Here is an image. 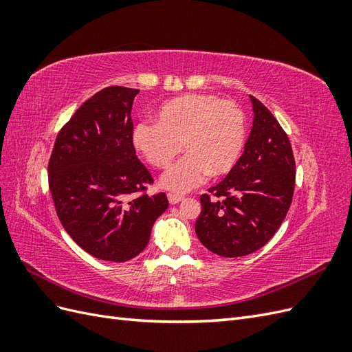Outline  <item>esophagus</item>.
<instances>
[{
	"mask_svg": "<svg viewBox=\"0 0 352 352\" xmlns=\"http://www.w3.org/2000/svg\"><path fill=\"white\" fill-rule=\"evenodd\" d=\"M167 198H168L170 204H177V202L182 201L185 197L184 195H177V194H168Z\"/></svg>",
	"mask_w": 352,
	"mask_h": 352,
	"instance_id": "esophagus-1",
	"label": "esophagus"
}]
</instances>
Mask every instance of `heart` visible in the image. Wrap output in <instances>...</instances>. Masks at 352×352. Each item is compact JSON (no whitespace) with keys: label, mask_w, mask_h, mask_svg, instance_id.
Returning <instances> with one entry per match:
<instances>
[{"label":"heart","mask_w":352,"mask_h":352,"mask_svg":"<svg viewBox=\"0 0 352 352\" xmlns=\"http://www.w3.org/2000/svg\"><path fill=\"white\" fill-rule=\"evenodd\" d=\"M245 142V114L238 104L208 94H185L157 111V123L142 120L132 144L154 167H167L184 148L186 155L170 167L162 185L177 194L198 186L210 173L226 175Z\"/></svg>","instance_id":"1"}]
</instances>
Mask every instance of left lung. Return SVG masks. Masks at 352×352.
Masks as SVG:
<instances>
[{"label":"left lung","instance_id":"left-lung-1","mask_svg":"<svg viewBox=\"0 0 352 352\" xmlns=\"http://www.w3.org/2000/svg\"><path fill=\"white\" fill-rule=\"evenodd\" d=\"M251 98L254 122L243 154L220 184L201 195L199 242L221 257H243L270 241L291 207L295 160L289 138L267 107Z\"/></svg>","mask_w":352,"mask_h":352}]
</instances>
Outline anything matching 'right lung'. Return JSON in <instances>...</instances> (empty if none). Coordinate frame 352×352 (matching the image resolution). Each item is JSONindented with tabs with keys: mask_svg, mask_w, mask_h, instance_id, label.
<instances>
[{
	"mask_svg": "<svg viewBox=\"0 0 352 352\" xmlns=\"http://www.w3.org/2000/svg\"><path fill=\"white\" fill-rule=\"evenodd\" d=\"M140 89L109 87L72 116L57 135L48 184L70 238L92 257L123 263L141 254L154 221L168 207L132 144L133 100Z\"/></svg>",
	"mask_w": 352,
	"mask_h": 352,
	"instance_id": "right-lung-1",
	"label": "right lung"
}]
</instances>
